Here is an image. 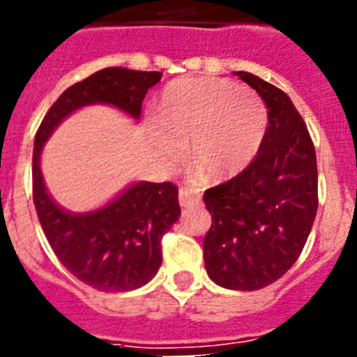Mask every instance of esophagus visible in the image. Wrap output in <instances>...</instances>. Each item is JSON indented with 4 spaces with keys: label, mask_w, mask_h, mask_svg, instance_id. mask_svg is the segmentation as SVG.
<instances>
[{
    "label": "esophagus",
    "mask_w": 357,
    "mask_h": 357,
    "mask_svg": "<svg viewBox=\"0 0 357 357\" xmlns=\"http://www.w3.org/2000/svg\"><path fill=\"white\" fill-rule=\"evenodd\" d=\"M202 198V189L197 185H182L178 191V202L182 207L197 206Z\"/></svg>",
    "instance_id": "1"
}]
</instances>
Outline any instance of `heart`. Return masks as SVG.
I'll return each mask as SVG.
<instances>
[{
  "instance_id": "obj_1",
  "label": "heart",
  "mask_w": 357,
  "mask_h": 357,
  "mask_svg": "<svg viewBox=\"0 0 357 357\" xmlns=\"http://www.w3.org/2000/svg\"><path fill=\"white\" fill-rule=\"evenodd\" d=\"M155 144L166 159L184 153L191 139L197 162L213 178L243 172L255 159L268 128V109L250 87L223 78H178L157 103Z\"/></svg>"
}]
</instances>
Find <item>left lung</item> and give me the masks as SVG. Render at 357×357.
Segmentation results:
<instances>
[{
  "mask_svg": "<svg viewBox=\"0 0 357 357\" xmlns=\"http://www.w3.org/2000/svg\"><path fill=\"white\" fill-rule=\"evenodd\" d=\"M236 75L266 103L268 128L247 168L204 193L213 216L204 261L218 286L254 291L298 259L317 216L318 169L311 135L288 94L252 73Z\"/></svg>",
  "mask_w": 357,
  "mask_h": 357,
  "instance_id": "obj_1",
  "label": "left lung"
}]
</instances>
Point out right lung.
<instances>
[{"instance_id":"obj_1","label":"right lung","mask_w":357,"mask_h":357,"mask_svg":"<svg viewBox=\"0 0 357 357\" xmlns=\"http://www.w3.org/2000/svg\"><path fill=\"white\" fill-rule=\"evenodd\" d=\"M159 71L105 68L71 85L44 116L33 143V204L46 239L62 264L98 291H130L150 282L162 263V236L181 216L172 182H135L121 195L87 213H71L50 197L40 175L44 141L73 110L109 103L139 119L148 89Z\"/></svg>"}]
</instances>
